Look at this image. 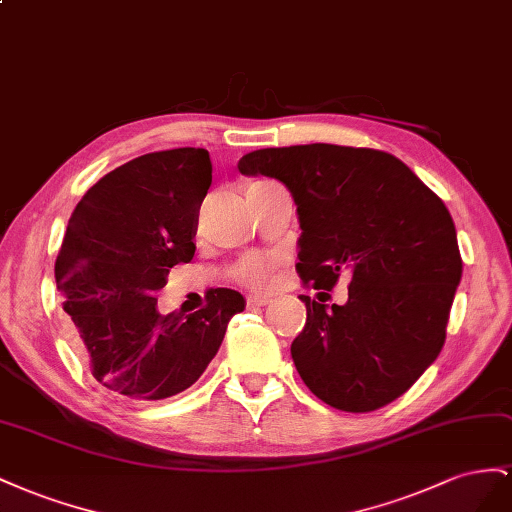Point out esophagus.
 Segmentation results:
<instances>
[{
    "label": "esophagus",
    "instance_id": "34e87169",
    "mask_svg": "<svg viewBox=\"0 0 512 512\" xmlns=\"http://www.w3.org/2000/svg\"><path fill=\"white\" fill-rule=\"evenodd\" d=\"M246 304L248 306H266V304H270V296H248Z\"/></svg>",
    "mask_w": 512,
    "mask_h": 512
}]
</instances>
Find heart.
I'll list each match as a JSON object with an SVG mask.
<instances>
[{
  "instance_id": "heart-1",
  "label": "heart",
  "mask_w": 512,
  "mask_h": 512,
  "mask_svg": "<svg viewBox=\"0 0 512 512\" xmlns=\"http://www.w3.org/2000/svg\"><path fill=\"white\" fill-rule=\"evenodd\" d=\"M276 264H279V257L274 255H264V253L244 255L238 264L231 268V279L244 287L259 289L270 281Z\"/></svg>"
}]
</instances>
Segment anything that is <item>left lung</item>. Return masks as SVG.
<instances>
[{
  "instance_id": "left-lung-1",
  "label": "left lung",
  "mask_w": 512,
  "mask_h": 512,
  "mask_svg": "<svg viewBox=\"0 0 512 512\" xmlns=\"http://www.w3.org/2000/svg\"><path fill=\"white\" fill-rule=\"evenodd\" d=\"M240 173L281 180L298 206L302 285L332 289L352 274L343 306L306 304L291 343L302 382L343 412L399 399L442 352L463 261L444 201L397 156L311 143L255 150Z\"/></svg>"
}]
</instances>
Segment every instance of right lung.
Instances as JSON below:
<instances>
[{"label":"right lung","instance_id":"1","mask_svg":"<svg viewBox=\"0 0 512 512\" xmlns=\"http://www.w3.org/2000/svg\"><path fill=\"white\" fill-rule=\"evenodd\" d=\"M212 184L208 150L143 154L109 171L72 212L55 261L77 354L107 390L137 401L193 386L244 311L233 289H210L199 311L160 315L169 268L195 255V223Z\"/></svg>","mask_w":512,"mask_h":512}]
</instances>
